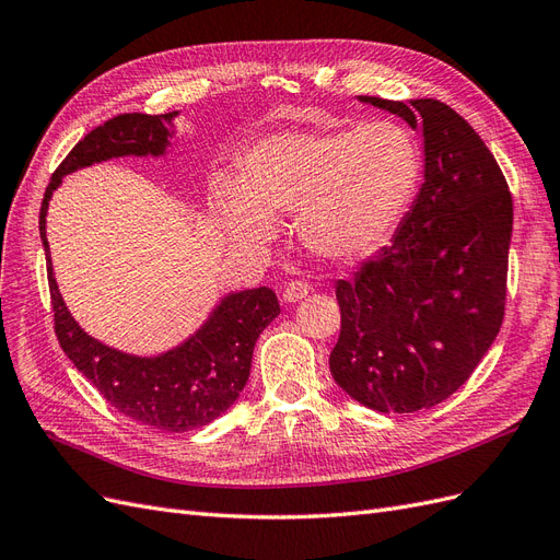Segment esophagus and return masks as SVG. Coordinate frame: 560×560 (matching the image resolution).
<instances>
[{
	"instance_id": "1",
	"label": "esophagus",
	"mask_w": 560,
	"mask_h": 560,
	"mask_svg": "<svg viewBox=\"0 0 560 560\" xmlns=\"http://www.w3.org/2000/svg\"><path fill=\"white\" fill-rule=\"evenodd\" d=\"M308 294H311V284L303 282V280L287 282L284 290H282V299H284L287 303H296V301H301V299H306Z\"/></svg>"
}]
</instances>
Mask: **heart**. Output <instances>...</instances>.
Listing matches in <instances>:
<instances>
[{
	"mask_svg": "<svg viewBox=\"0 0 560 560\" xmlns=\"http://www.w3.org/2000/svg\"><path fill=\"white\" fill-rule=\"evenodd\" d=\"M420 177L416 135L393 118L280 130L243 151L238 179L214 182L212 206L243 247H266L278 235L276 214L296 212L303 245L325 259L352 261L393 238Z\"/></svg>",
	"mask_w": 560,
	"mask_h": 560,
	"instance_id": "1",
	"label": "heart"
}]
</instances>
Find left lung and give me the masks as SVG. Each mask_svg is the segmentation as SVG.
Instances as JSON below:
<instances>
[{"label": "left lung", "mask_w": 560, "mask_h": 560, "mask_svg": "<svg viewBox=\"0 0 560 560\" xmlns=\"http://www.w3.org/2000/svg\"><path fill=\"white\" fill-rule=\"evenodd\" d=\"M425 138V182L393 245L336 282L334 381L369 409L413 413L451 397L502 327L512 194L465 118L432 97L362 95Z\"/></svg>", "instance_id": "1"}]
</instances>
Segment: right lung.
<instances>
[{"mask_svg": "<svg viewBox=\"0 0 560 560\" xmlns=\"http://www.w3.org/2000/svg\"><path fill=\"white\" fill-rule=\"evenodd\" d=\"M175 118L177 112L118 114L93 128L50 177L39 210V233L56 336L67 358L118 413L156 430L189 432L222 416L243 393L254 343L280 313L276 292L257 287L229 294L189 341L159 358H135L103 346L77 325L58 292L46 241L48 200L65 175L116 156H161L171 144L167 138Z\"/></svg>", "mask_w": 560, "mask_h": 560, "instance_id": "obj_1", "label": "right lung"}]
</instances>
